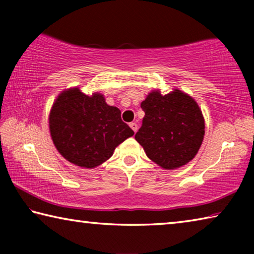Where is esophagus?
Listing matches in <instances>:
<instances>
[{
	"label": "esophagus",
	"instance_id": "esophagus-1",
	"mask_svg": "<svg viewBox=\"0 0 254 254\" xmlns=\"http://www.w3.org/2000/svg\"><path fill=\"white\" fill-rule=\"evenodd\" d=\"M130 127H131L132 130L134 131V132L137 131V124H136L135 122H131V123H130Z\"/></svg>",
	"mask_w": 254,
	"mask_h": 254
}]
</instances>
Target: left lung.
I'll list each match as a JSON object with an SVG mask.
<instances>
[{"label": "left lung", "mask_w": 254, "mask_h": 254, "mask_svg": "<svg viewBox=\"0 0 254 254\" xmlns=\"http://www.w3.org/2000/svg\"><path fill=\"white\" fill-rule=\"evenodd\" d=\"M141 109L145 115L135 140L152 161L163 169H176L196 156L205 122L194 98L178 89L167 95L154 91L141 103Z\"/></svg>", "instance_id": "8db88e82"}]
</instances>
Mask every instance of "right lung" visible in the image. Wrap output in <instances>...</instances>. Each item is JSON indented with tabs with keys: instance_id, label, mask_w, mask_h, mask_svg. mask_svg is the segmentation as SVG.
<instances>
[{
	"instance_id": "right-lung-1",
	"label": "right lung",
	"mask_w": 254,
	"mask_h": 254,
	"mask_svg": "<svg viewBox=\"0 0 254 254\" xmlns=\"http://www.w3.org/2000/svg\"><path fill=\"white\" fill-rule=\"evenodd\" d=\"M49 128L59 153L83 168L100 166L134 134L118 107L107 105L101 94L88 96L78 88L58 96L50 111Z\"/></svg>"
}]
</instances>
